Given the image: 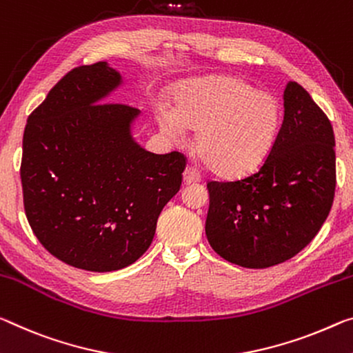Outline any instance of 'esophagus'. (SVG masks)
Listing matches in <instances>:
<instances>
[{"instance_id":"obj_1","label":"esophagus","mask_w":353,"mask_h":353,"mask_svg":"<svg viewBox=\"0 0 353 353\" xmlns=\"http://www.w3.org/2000/svg\"><path fill=\"white\" fill-rule=\"evenodd\" d=\"M199 181H201L199 172L194 170L193 166H187L185 171H183V182H185V183H194V182H199Z\"/></svg>"}]
</instances>
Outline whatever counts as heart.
<instances>
[{"mask_svg": "<svg viewBox=\"0 0 353 353\" xmlns=\"http://www.w3.org/2000/svg\"><path fill=\"white\" fill-rule=\"evenodd\" d=\"M155 119L165 135L181 139L185 127L196 132V150L215 174L248 176L272 152L281 127L276 99L257 92L242 78L215 75L183 81L174 108L159 105Z\"/></svg>", "mask_w": 353, "mask_h": 353, "instance_id": "b5f03b06", "label": "heart"}]
</instances>
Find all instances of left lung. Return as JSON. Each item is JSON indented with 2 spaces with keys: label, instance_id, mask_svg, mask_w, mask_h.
<instances>
[{
  "label": "left lung",
  "instance_id": "1",
  "mask_svg": "<svg viewBox=\"0 0 353 353\" xmlns=\"http://www.w3.org/2000/svg\"><path fill=\"white\" fill-rule=\"evenodd\" d=\"M283 100V125L261 170L236 182L207 183V240L240 267L267 268L300 253L333 204V127L299 83H288Z\"/></svg>",
  "mask_w": 353,
  "mask_h": 353
}]
</instances>
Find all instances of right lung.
I'll list each match as a JSON object with an SVG mask.
<instances>
[{"mask_svg":"<svg viewBox=\"0 0 353 353\" xmlns=\"http://www.w3.org/2000/svg\"><path fill=\"white\" fill-rule=\"evenodd\" d=\"M124 85L106 61L70 70L28 117L21 157L26 218L48 253L89 272L121 270L152 243L185 157L141 148V111L105 103Z\"/></svg>","mask_w":353,"mask_h":353,"instance_id":"right-lung-1","label":"right lung"}]
</instances>
